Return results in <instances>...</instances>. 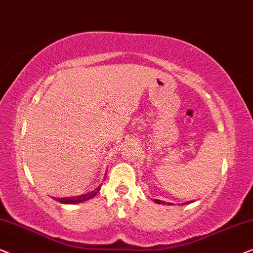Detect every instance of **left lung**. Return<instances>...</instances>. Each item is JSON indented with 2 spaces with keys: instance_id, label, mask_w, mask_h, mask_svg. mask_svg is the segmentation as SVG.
Returning a JSON list of instances; mask_svg holds the SVG:
<instances>
[{
  "instance_id": "8db88e82",
  "label": "left lung",
  "mask_w": 253,
  "mask_h": 253,
  "mask_svg": "<svg viewBox=\"0 0 253 253\" xmlns=\"http://www.w3.org/2000/svg\"><path fill=\"white\" fill-rule=\"evenodd\" d=\"M155 203H157V204H166L165 202H163V201H159V199H155ZM167 204H170V203H167ZM184 204H187V203H184ZM183 204V205H184Z\"/></svg>"
}]
</instances>
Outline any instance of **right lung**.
I'll return each mask as SVG.
<instances>
[{
  "label": "right lung",
  "mask_w": 253,
  "mask_h": 253,
  "mask_svg": "<svg viewBox=\"0 0 253 253\" xmlns=\"http://www.w3.org/2000/svg\"><path fill=\"white\" fill-rule=\"evenodd\" d=\"M99 190H101V186H98L95 190H92L91 193L84 194V195H80V196H74V197L57 198V201H58L59 203H62V204H79V203L86 202V201H88V199L95 197L96 194H97Z\"/></svg>",
  "instance_id": "obj_1"
}]
</instances>
